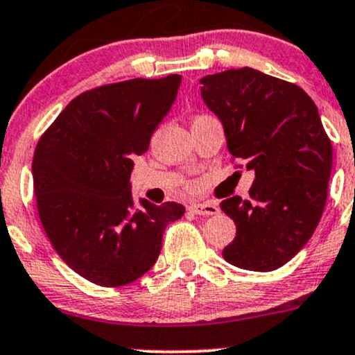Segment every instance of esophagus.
I'll use <instances>...</instances> for the list:
<instances>
[{
    "label": "esophagus",
    "instance_id": "1",
    "mask_svg": "<svg viewBox=\"0 0 355 355\" xmlns=\"http://www.w3.org/2000/svg\"><path fill=\"white\" fill-rule=\"evenodd\" d=\"M190 212L197 214V216H216L219 214V205L214 204V202H197L189 207Z\"/></svg>",
    "mask_w": 355,
    "mask_h": 355
}]
</instances>
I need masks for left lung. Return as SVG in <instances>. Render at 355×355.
I'll use <instances>...</instances> for the list:
<instances>
[{"label":"left lung","mask_w":355,"mask_h":355,"mask_svg":"<svg viewBox=\"0 0 355 355\" xmlns=\"http://www.w3.org/2000/svg\"><path fill=\"white\" fill-rule=\"evenodd\" d=\"M202 97L222 121L232 162L254 170L249 200L225 198L236 237L227 263L272 271L309 243L320 222L332 171V141L318 109L297 84L251 67L205 76Z\"/></svg>","instance_id":"8db88e82"}]
</instances>
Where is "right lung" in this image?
I'll use <instances>...</instances> for the list:
<instances>
[{"mask_svg":"<svg viewBox=\"0 0 355 355\" xmlns=\"http://www.w3.org/2000/svg\"><path fill=\"white\" fill-rule=\"evenodd\" d=\"M182 77L99 85L69 103L38 139L33 189L45 234L77 275L99 286H123L157 263L165 227L184 205H133L135 155L150 146Z\"/></svg>","mask_w":355,"mask_h":355,"instance_id":"1","label":"right lung"}]
</instances>
